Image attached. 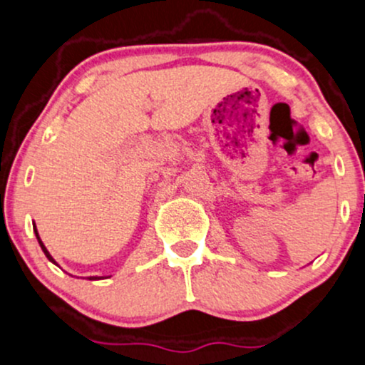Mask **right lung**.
<instances>
[{
  "instance_id": "add662e5",
  "label": "right lung",
  "mask_w": 365,
  "mask_h": 365,
  "mask_svg": "<svg viewBox=\"0 0 365 365\" xmlns=\"http://www.w3.org/2000/svg\"><path fill=\"white\" fill-rule=\"evenodd\" d=\"M33 229H34V234H36V240H38V243H40L41 250H43V253H45V255H47V259H48V260H51V262H52V264H56V266H57V262H56V260H53V259H52V255H51V253H48V250H47V248H45L43 241H41V240H40V234H38V231H36V225H33ZM101 278H105V276H91V278H89V279H101Z\"/></svg>"
}]
</instances>
